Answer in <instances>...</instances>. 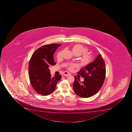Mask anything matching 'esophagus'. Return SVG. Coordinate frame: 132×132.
<instances>
[{"mask_svg":"<svg viewBox=\"0 0 132 132\" xmlns=\"http://www.w3.org/2000/svg\"><path fill=\"white\" fill-rule=\"evenodd\" d=\"M63 75H64V76H70L71 74L69 72H68V71H64V73H63Z\"/></svg>","mask_w":132,"mask_h":132,"instance_id":"esophagus-1","label":"esophagus"}]
</instances>
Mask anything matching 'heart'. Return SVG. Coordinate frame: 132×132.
I'll list each match as a JSON object with an SVG mask.
<instances>
[{"instance_id": "heart-1", "label": "heart", "mask_w": 132, "mask_h": 132, "mask_svg": "<svg viewBox=\"0 0 132 132\" xmlns=\"http://www.w3.org/2000/svg\"><path fill=\"white\" fill-rule=\"evenodd\" d=\"M71 50L73 53L76 56H80V55L82 54L79 60L80 63L82 66H87L93 60L94 57L93 55L90 53H87L88 49L85 47L83 46L82 45L79 44L75 45L72 47ZM63 52V50H61L59 52H58L56 56V58L58 60L60 59L62 57ZM76 66V65L75 64L70 63L67 66V68L68 70L72 71Z\"/></svg>"}]
</instances>
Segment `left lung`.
Segmentation results:
<instances>
[{
	"mask_svg": "<svg viewBox=\"0 0 132 132\" xmlns=\"http://www.w3.org/2000/svg\"><path fill=\"white\" fill-rule=\"evenodd\" d=\"M105 63L100 54L96 59L78 74L84 78V82L75 76L73 89L75 92L82 98H89L96 94L102 87L105 79Z\"/></svg>",
	"mask_w": 132,
	"mask_h": 132,
	"instance_id": "obj_1",
	"label": "left lung"
}]
</instances>
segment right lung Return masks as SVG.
Masks as SVG:
<instances>
[{
  "instance_id": "obj_1",
  "label": "right lung",
  "mask_w": 132,
  "mask_h": 132,
  "mask_svg": "<svg viewBox=\"0 0 132 132\" xmlns=\"http://www.w3.org/2000/svg\"><path fill=\"white\" fill-rule=\"evenodd\" d=\"M61 44H48L36 50L30 59L29 76L33 88L42 95H50L56 89L61 75L52 77L49 68L56 64L53 54Z\"/></svg>"
}]
</instances>
